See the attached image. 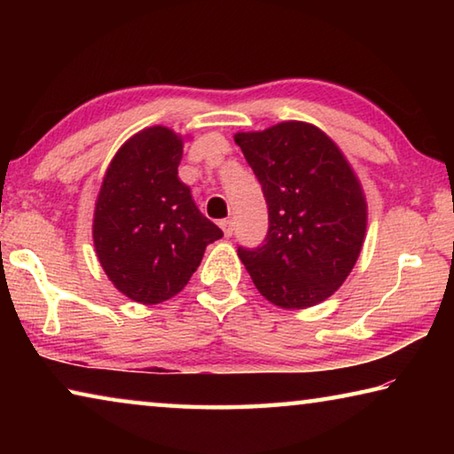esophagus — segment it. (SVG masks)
Returning <instances> with one entry per match:
<instances>
[{"label": "esophagus", "instance_id": "1", "mask_svg": "<svg viewBox=\"0 0 454 454\" xmlns=\"http://www.w3.org/2000/svg\"><path fill=\"white\" fill-rule=\"evenodd\" d=\"M220 228L222 230H224V236L226 238H230V236H232V230H234V226H232V220H220Z\"/></svg>", "mask_w": 454, "mask_h": 454}]
</instances>
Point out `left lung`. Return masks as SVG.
<instances>
[{"label": "left lung", "instance_id": "obj_1", "mask_svg": "<svg viewBox=\"0 0 454 454\" xmlns=\"http://www.w3.org/2000/svg\"><path fill=\"white\" fill-rule=\"evenodd\" d=\"M262 186L268 234L238 256L266 301L309 309L355 268L366 232L363 186L338 145L306 121L234 136Z\"/></svg>", "mask_w": 454, "mask_h": 454}]
</instances>
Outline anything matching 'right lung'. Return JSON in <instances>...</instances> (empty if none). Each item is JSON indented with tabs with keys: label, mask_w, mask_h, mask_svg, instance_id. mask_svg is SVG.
<instances>
[{
	"label": "right lung",
	"mask_w": 454,
	"mask_h": 454,
	"mask_svg": "<svg viewBox=\"0 0 454 454\" xmlns=\"http://www.w3.org/2000/svg\"><path fill=\"white\" fill-rule=\"evenodd\" d=\"M182 136L152 126L107 166L94 212V246L107 278L140 304L178 294L222 230L198 210L178 178Z\"/></svg>",
	"instance_id": "add662e5"
}]
</instances>
